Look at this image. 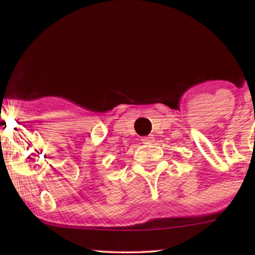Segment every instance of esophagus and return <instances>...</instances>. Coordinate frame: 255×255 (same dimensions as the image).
Wrapping results in <instances>:
<instances>
[{
  "mask_svg": "<svg viewBox=\"0 0 255 255\" xmlns=\"http://www.w3.org/2000/svg\"><path fill=\"white\" fill-rule=\"evenodd\" d=\"M141 141H142V144H145V145H151L153 141H154V135H147V137H144L141 139Z\"/></svg>",
  "mask_w": 255,
  "mask_h": 255,
  "instance_id": "34e87169",
  "label": "esophagus"
}]
</instances>
